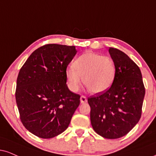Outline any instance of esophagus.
Wrapping results in <instances>:
<instances>
[{"instance_id": "34e87169", "label": "esophagus", "mask_w": 156, "mask_h": 156, "mask_svg": "<svg viewBox=\"0 0 156 156\" xmlns=\"http://www.w3.org/2000/svg\"><path fill=\"white\" fill-rule=\"evenodd\" d=\"M80 103H82V104L87 102V99H86V97L85 96H81V97H80Z\"/></svg>"}]
</instances>
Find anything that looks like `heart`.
Instances as JSON below:
<instances>
[{
    "label": "heart",
    "instance_id": "heart-1",
    "mask_svg": "<svg viewBox=\"0 0 156 156\" xmlns=\"http://www.w3.org/2000/svg\"><path fill=\"white\" fill-rule=\"evenodd\" d=\"M67 85L76 92L83 83L94 94H100L108 90L113 83L115 65L111 58L94 52H86L73 62V67L65 71Z\"/></svg>",
    "mask_w": 156,
    "mask_h": 156
}]
</instances>
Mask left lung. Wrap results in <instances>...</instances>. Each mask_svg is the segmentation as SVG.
<instances>
[{"label": "left lung", "instance_id": "left-lung-1", "mask_svg": "<svg viewBox=\"0 0 156 156\" xmlns=\"http://www.w3.org/2000/svg\"><path fill=\"white\" fill-rule=\"evenodd\" d=\"M115 65L113 83L105 92L88 99L94 130L107 139L128 134L140 121L145 94L141 71L123 51L109 48Z\"/></svg>", "mask_w": 156, "mask_h": 156}]
</instances>
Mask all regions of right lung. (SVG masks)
Masks as SVG:
<instances>
[{"label":"right lung","mask_w":156,"mask_h":156,"mask_svg":"<svg viewBox=\"0 0 156 156\" xmlns=\"http://www.w3.org/2000/svg\"><path fill=\"white\" fill-rule=\"evenodd\" d=\"M76 46L47 44L30 56L19 73L16 102L24 126L48 139L65 131L80 105V95L69 90L65 71Z\"/></svg>","instance_id":"add662e5"}]
</instances>
